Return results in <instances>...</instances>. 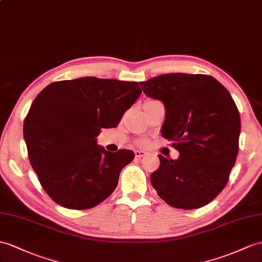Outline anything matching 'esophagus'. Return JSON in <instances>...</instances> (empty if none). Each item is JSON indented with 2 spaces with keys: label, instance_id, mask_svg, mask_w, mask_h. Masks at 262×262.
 Here are the masks:
<instances>
[{
  "label": "esophagus",
  "instance_id": "34e87169",
  "mask_svg": "<svg viewBox=\"0 0 262 262\" xmlns=\"http://www.w3.org/2000/svg\"><path fill=\"white\" fill-rule=\"evenodd\" d=\"M135 155H136L137 159H141V158L145 157L146 153L144 151H141V150H137V151H135Z\"/></svg>",
  "mask_w": 262,
  "mask_h": 262
}]
</instances>
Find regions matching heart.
Returning <instances> with one entry per match:
<instances>
[{"label": "heart", "instance_id": "obj_1", "mask_svg": "<svg viewBox=\"0 0 262 262\" xmlns=\"http://www.w3.org/2000/svg\"><path fill=\"white\" fill-rule=\"evenodd\" d=\"M139 144H140V145H144V144H146V140H140V141H139Z\"/></svg>", "mask_w": 262, "mask_h": 262}]
</instances>
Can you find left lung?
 <instances>
[{
    "label": "left lung",
    "instance_id": "1",
    "mask_svg": "<svg viewBox=\"0 0 262 262\" xmlns=\"http://www.w3.org/2000/svg\"><path fill=\"white\" fill-rule=\"evenodd\" d=\"M140 85L164 104L161 135L180 153L177 160L159 155L152 187L171 207L208 205L226 187L238 156L241 122L232 97L205 74L168 73Z\"/></svg>",
    "mask_w": 262,
    "mask_h": 262
}]
</instances>
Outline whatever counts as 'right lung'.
Here are the masks:
<instances>
[{"label": "right lung", "mask_w": 262, "mask_h": 262, "mask_svg": "<svg viewBox=\"0 0 262 262\" xmlns=\"http://www.w3.org/2000/svg\"><path fill=\"white\" fill-rule=\"evenodd\" d=\"M142 90L138 82L85 76L57 81L37 94L24 120L32 168L57 205L90 209L116 189L131 150L97 144L102 127H116Z\"/></svg>", "instance_id": "1"}]
</instances>
